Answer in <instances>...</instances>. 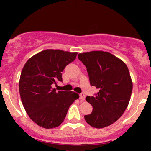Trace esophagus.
Returning <instances> with one entry per match:
<instances>
[{
    "label": "esophagus",
    "instance_id": "obj_1",
    "mask_svg": "<svg viewBox=\"0 0 151 151\" xmlns=\"http://www.w3.org/2000/svg\"><path fill=\"white\" fill-rule=\"evenodd\" d=\"M79 99H80L81 101H84V100H85V94H84V93H80V95H79Z\"/></svg>",
    "mask_w": 151,
    "mask_h": 151
}]
</instances>
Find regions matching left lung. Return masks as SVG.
Returning a JSON list of instances; mask_svg holds the SVG:
<instances>
[{
    "instance_id": "obj_1",
    "label": "left lung",
    "mask_w": 151,
    "mask_h": 151,
    "mask_svg": "<svg viewBox=\"0 0 151 151\" xmlns=\"http://www.w3.org/2000/svg\"><path fill=\"white\" fill-rule=\"evenodd\" d=\"M78 58L86 66L90 84L99 89L95 96L86 97L93 111L84 116L85 121L96 129L111 125L122 116L131 99L133 82L128 67L111 53L100 50L79 53Z\"/></svg>"
}]
</instances>
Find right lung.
<instances>
[{"instance_id":"right-lung-1","label":"right lung","mask_w":151,"mask_h":151,"mask_svg":"<svg viewBox=\"0 0 151 151\" xmlns=\"http://www.w3.org/2000/svg\"><path fill=\"white\" fill-rule=\"evenodd\" d=\"M77 55L61 50H45L31 57L24 65L19 81L20 98L27 115L39 126L58 127L65 120L70 106L79 99L74 91H56L52 86L62 81V72Z\"/></svg>"}]
</instances>
